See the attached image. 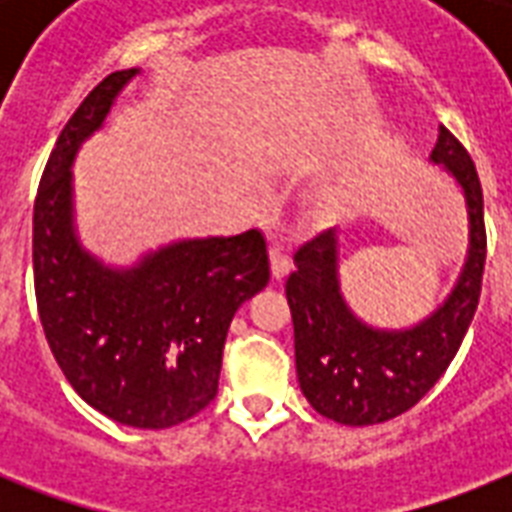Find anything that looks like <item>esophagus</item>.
Instances as JSON below:
<instances>
[{"instance_id": "1", "label": "esophagus", "mask_w": 512, "mask_h": 512, "mask_svg": "<svg viewBox=\"0 0 512 512\" xmlns=\"http://www.w3.org/2000/svg\"><path fill=\"white\" fill-rule=\"evenodd\" d=\"M271 271H273V279H284V276L292 271L289 247L281 239H276V236L271 239Z\"/></svg>"}]
</instances>
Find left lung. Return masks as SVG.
Instances as JSON below:
<instances>
[{"instance_id":"left-lung-1","label":"left lung","mask_w":512,"mask_h":512,"mask_svg":"<svg viewBox=\"0 0 512 512\" xmlns=\"http://www.w3.org/2000/svg\"><path fill=\"white\" fill-rule=\"evenodd\" d=\"M430 162L460 185L468 212V255L452 292L412 327L385 329L348 305L340 284L337 228L297 249L287 279L295 364L303 396L340 425H377L412 409L452 364L481 297L486 263L484 193L476 164L446 127Z\"/></svg>"}]
</instances>
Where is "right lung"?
Here are the masks:
<instances>
[{"instance_id":"1","label":"right lung","mask_w":512,"mask_h":512,"mask_svg":"<svg viewBox=\"0 0 512 512\" xmlns=\"http://www.w3.org/2000/svg\"><path fill=\"white\" fill-rule=\"evenodd\" d=\"M140 74L106 76L52 148L34 201V289L44 337L79 396L114 422L162 430L217 396L233 313L271 279L263 233L177 239L108 265L76 233L74 162Z\"/></svg>"}]
</instances>
